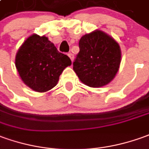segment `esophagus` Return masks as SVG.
Segmentation results:
<instances>
[{
	"instance_id": "esophagus-1",
	"label": "esophagus",
	"mask_w": 149,
	"mask_h": 149,
	"mask_svg": "<svg viewBox=\"0 0 149 149\" xmlns=\"http://www.w3.org/2000/svg\"><path fill=\"white\" fill-rule=\"evenodd\" d=\"M68 56H69V57H70V60H71V61H73V60H74V55H73V53H68Z\"/></svg>"
}]
</instances>
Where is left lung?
Returning <instances> with one entry per match:
<instances>
[{
	"label": "left lung",
	"instance_id": "1",
	"mask_svg": "<svg viewBox=\"0 0 149 149\" xmlns=\"http://www.w3.org/2000/svg\"><path fill=\"white\" fill-rule=\"evenodd\" d=\"M73 69L79 79L92 88L111 82L121 62L118 44L103 31H95L82 36Z\"/></svg>",
	"mask_w": 149,
	"mask_h": 149
}]
</instances>
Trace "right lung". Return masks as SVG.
Returning <instances> with one entry per match:
<instances>
[{"label": "right lung", "mask_w": 149, "mask_h": 149, "mask_svg": "<svg viewBox=\"0 0 149 149\" xmlns=\"http://www.w3.org/2000/svg\"><path fill=\"white\" fill-rule=\"evenodd\" d=\"M70 65L67 55L60 53L48 38L36 34L26 40L15 58L22 80L39 92L54 88L63 70Z\"/></svg>", "instance_id": "add662e5"}]
</instances>
